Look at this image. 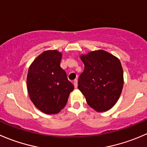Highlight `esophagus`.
Returning <instances> with one entry per match:
<instances>
[{"mask_svg": "<svg viewBox=\"0 0 147 147\" xmlns=\"http://www.w3.org/2000/svg\"><path fill=\"white\" fill-rule=\"evenodd\" d=\"M73 85L75 88H78V80H75L73 81Z\"/></svg>", "mask_w": 147, "mask_h": 147, "instance_id": "obj_1", "label": "esophagus"}]
</instances>
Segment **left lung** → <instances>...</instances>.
<instances>
[{
	"label": "left lung",
	"mask_w": 147,
	"mask_h": 147,
	"mask_svg": "<svg viewBox=\"0 0 147 147\" xmlns=\"http://www.w3.org/2000/svg\"><path fill=\"white\" fill-rule=\"evenodd\" d=\"M80 59L85 68L78 79V89L96 111H108L117 102L123 89L120 60L103 50L91 52Z\"/></svg>",
	"instance_id": "left-lung-1"
}]
</instances>
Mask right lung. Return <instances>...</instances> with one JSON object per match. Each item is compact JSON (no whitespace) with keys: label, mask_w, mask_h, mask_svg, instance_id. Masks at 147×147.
Segmentation results:
<instances>
[{"label":"right lung","mask_w":147,"mask_h":147,"mask_svg":"<svg viewBox=\"0 0 147 147\" xmlns=\"http://www.w3.org/2000/svg\"><path fill=\"white\" fill-rule=\"evenodd\" d=\"M61 59L60 52L45 51L34 59L27 75L30 99L38 109L47 114L59 113L74 89L60 67Z\"/></svg>","instance_id":"add662e5"}]
</instances>
